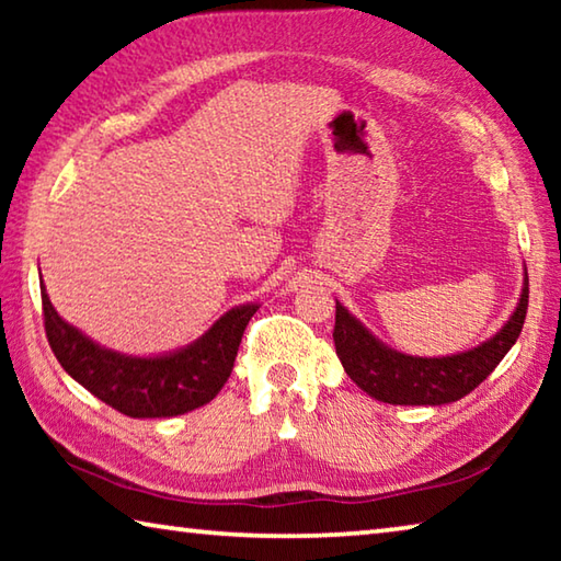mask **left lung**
I'll return each instance as SVG.
<instances>
[{"label":"left lung","mask_w":561,"mask_h":561,"mask_svg":"<svg viewBox=\"0 0 561 561\" xmlns=\"http://www.w3.org/2000/svg\"><path fill=\"white\" fill-rule=\"evenodd\" d=\"M529 279L525 267L517 307L490 339L448 356H411L396 351L368 331L336 299V356L360 391L393 405H445L460 401L495 371L525 324Z\"/></svg>","instance_id":"obj_1"}]
</instances>
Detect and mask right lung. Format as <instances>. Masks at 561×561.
Returning <instances> with one entry per match:
<instances>
[{"mask_svg":"<svg viewBox=\"0 0 561 561\" xmlns=\"http://www.w3.org/2000/svg\"><path fill=\"white\" fill-rule=\"evenodd\" d=\"M39 282L46 339L64 371L130 417H173L210 403L230 378L244 327L260 309L257 301L240 304L187 346L136 356L101 346L69 324Z\"/></svg>","mask_w":561,"mask_h":561,"instance_id":"1","label":"right lung"}]
</instances>
